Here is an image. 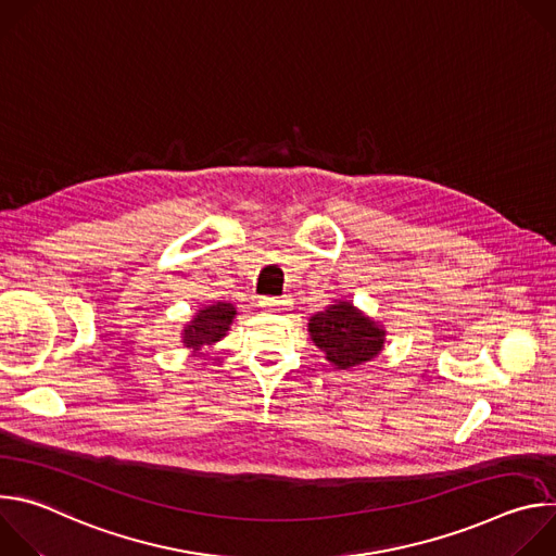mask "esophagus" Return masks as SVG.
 Here are the masks:
<instances>
[{"instance_id":"esophagus-1","label":"esophagus","mask_w":556,"mask_h":556,"mask_svg":"<svg viewBox=\"0 0 556 556\" xmlns=\"http://www.w3.org/2000/svg\"><path fill=\"white\" fill-rule=\"evenodd\" d=\"M260 305L268 312H275V309H286L290 305V299L288 296H262L260 299Z\"/></svg>"}]
</instances>
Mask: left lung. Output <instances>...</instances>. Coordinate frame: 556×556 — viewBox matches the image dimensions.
Returning a JSON list of instances; mask_svg holds the SVG:
<instances>
[{
	"label": "left lung",
	"mask_w": 556,
	"mask_h": 556,
	"mask_svg": "<svg viewBox=\"0 0 556 556\" xmlns=\"http://www.w3.org/2000/svg\"><path fill=\"white\" fill-rule=\"evenodd\" d=\"M307 330L316 348L324 350L326 358L339 369L371 361L384 341V332L348 301H339L326 312L314 314Z\"/></svg>",
	"instance_id": "8db88e82"
}]
</instances>
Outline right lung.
<instances>
[{"mask_svg": "<svg viewBox=\"0 0 556 556\" xmlns=\"http://www.w3.org/2000/svg\"><path fill=\"white\" fill-rule=\"evenodd\" d=\"M235 316V307L230 303H215L195 314L191 326L185 330V345L191 350H200L202 345H211L219 341Z\"/></svg>", "mask_w": 556, "mask_h": 556, "instance_id": "obj_1", "label": "right lung"}]
</instances>
